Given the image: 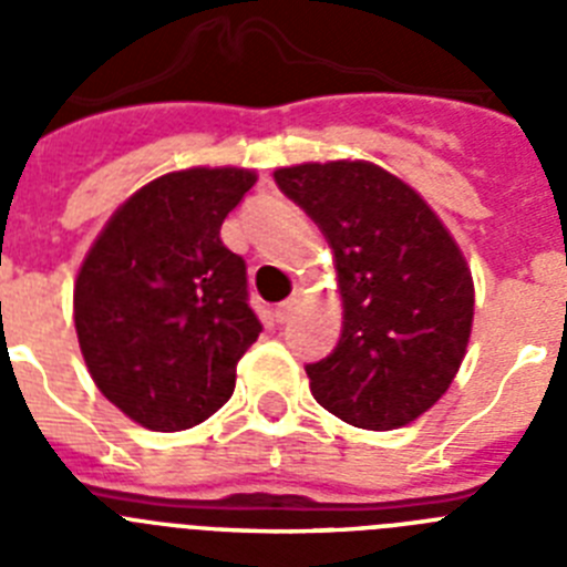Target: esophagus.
Here are the masks:
<instances>
[{"label":"esophagus","mask_w":567,"mask_h":567,"mask_svg":"<svg viewBox=\"0 0 567 567\" xmlns=\"http://www.w3.org/2000/svg\"><path fill=\"white\" fill-rule=\"evenodd\" d=\"M298 309H300V298L295 295V298L284 300V303H278V307H275V320H278V323H289V320L298 315Z\"/></svg>","instance_id":"34e87169"}]
</instances>
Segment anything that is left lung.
<instances>
[{
  "label": "left lung",
  "mask_w": 567,
  "mask_h": 567,
  "mask_svg": "<svg viewBox=\"0 0 567 567\" xmlns=\"http://www.w3.org/2000/svg\"><path fill=\"white\" fill-rule=\"evenodd\" d=\"M275 184L334 252L343 329L307 365L309 389L343 423L389 432L429 412L465 358L474 284L432 207L365 162L275 169Z\"/></svg>",
  "instance_id": "obj_1"
}]
</instances>
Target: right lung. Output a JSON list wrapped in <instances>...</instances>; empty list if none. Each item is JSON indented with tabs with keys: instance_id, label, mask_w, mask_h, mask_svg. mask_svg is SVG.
Returning <instances> with one entry per match:
<instances>
[{
	"instance_id": "add662e5",
	"label": "right lung",
	"mask_w": 567,
	"mask_h": 567,
	"mask_svg": "<svg viewBox=\"0 0 567 567\" xmlns=\"http://www.w3.org/2000/svg\"><path fill=\"white\" fill-rule=\"evenodd\" d=\"M249 169H182L142 187L82 264L73 318L99 392L153 432L204 423L233 398L258 340L247 264L221 224L252 189Z\"/></svg>"
}]
</instances>
